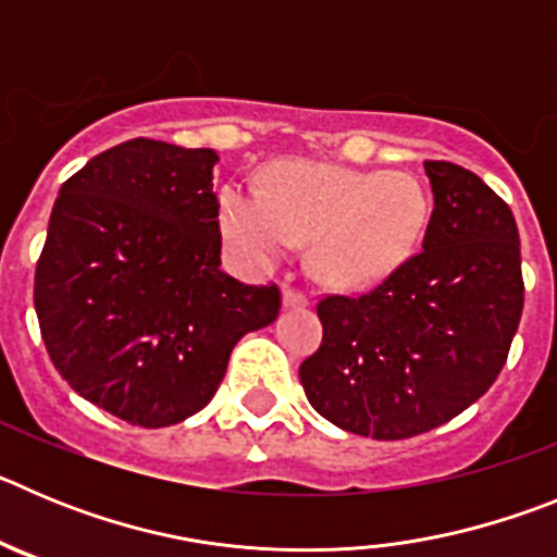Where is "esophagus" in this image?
Here are the masks:
<instances>
[{
    "label": "esophagus",
    "instance_id": "1",
    "mask_svg": "<svg viewBox=\"0 0 557 557\" xmlns=\"http://www.w3.org/2000/svg\"><path fill=\"white\" fill-rule=\"evenodd\" d=\"M282 304L287 309H301V307H307L309 304V295L307 293H301V289H284V298H282Z\"/></svg>",
    "mask_w": 557,
    "mask_h": 557
}]
</instances>
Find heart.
<instances>
[{"label":"heart","instance_id":"heart-1","mask_svg":"<svg viewBox=\"0 0 557 557\" xmlns=\"http://www.w3.org/2000/svg\"><path fill=\"white\" fill-rule=\"evenodd\" d=\"M220 220L253 262H275L309 239V268L321 282L362 287L416 248L426 195L407 172L287 159L264 166L259 191H225Z\"/></svg>","mask_w":557,"mask_h":557}]
</instances>
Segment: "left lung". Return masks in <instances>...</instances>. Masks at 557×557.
Listing matches in <instances>:
<instances>
[{
  "label": "left lung",
  "mask_w": 557,
  "mask_h": 557,
  "mask_svg": "<svg viewBox=\"0 0 557 557\" xmlns=\"http://www.w3.org/2000/svg\"><path fill=\"white\" fill-rule=\"evenodd\" d=\"M424 245L362 295H323L309 405L339 430L405 441L446 424L499 376L524 307L519 228L471 170L426 161Z\"/></svg>",
  "instance_id": "1"
}]
</instances>
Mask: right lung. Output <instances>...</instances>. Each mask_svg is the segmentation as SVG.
<instances>
[{"label":"right lung","instance_id":"add662e5","mask_svg":"<svg viewBox=\"0 0 557 557\" xmlns=\"http://www.w3.org/2000/svg\"><path fill=\"white\" fill-rule=\"evenodd\" d=\"M218 152L131 139L77 170L36 264L38 326L69 387L133 426L195 416L239 337L278 318L275 284L220 270Z\"/></svg>","mask_w":557,"mask_h":557}]
</instances>
